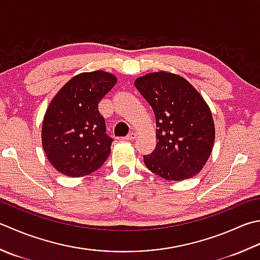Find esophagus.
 <instances>
[{"label":"esophagus","instance_id":"obj_1","mask_svg":"<svg viewBox=\"0 0 260 260\" xmlns=\"http://www.w3.org/2000/svg\"><path fill=\"white\" fill-rule=\"evenodd\" d=\"M135 139H136V134L133 133V132H132V133H129L128 135H127L124 140H126V141H132V140H135Z\"/></svg>","mask_w":260,"mask_h":260}]
</instances>
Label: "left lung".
Segmentation results:
<instances>
[{"instance_id": "obj_1", "label": "left lung", "mask_w": 260, "mask_h": 260, "mask_svg": "<svg viewBox=\"0 0 260 260\" xmlns=\"http://www.w3.org/2000/svg\"><path fill=\"white\" fill-rule=\"evenodd\" d=\"M136 89L154 111L156 146L144 164L171 181L194 177L204 168L215 140L211 109L182 76L160 71L140 76Z\"/></svg>"}]
</instances>
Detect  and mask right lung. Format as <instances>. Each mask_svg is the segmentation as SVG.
<instances>
[{"label": "right lung", "mask_w": 260, "mask_h": 260, "mask_svg": "<svg viewBox=\"0 0 260 260\" xmlns=\"http://www.w3.org/2000/svg\"><path fill=\"white\" fill-rule=\"evenodd\" d=\"M117 78L105 71L73 76L47 107L42 143L49 164L64 176L83 177L105 164L113 139L106 134L98 104Z\"/></svg>", "instance_id": "1"}]
</instances>
